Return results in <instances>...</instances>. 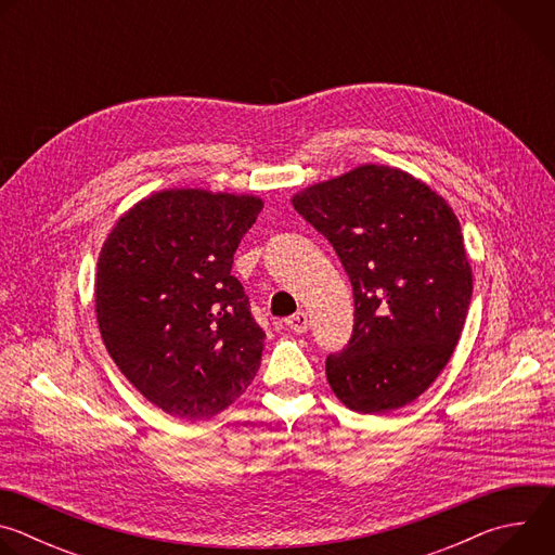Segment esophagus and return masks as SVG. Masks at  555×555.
I'll list each match as a JSON object with an SVG mask.
<instances>
[{
	"instance_id": "34e87169",
	"label": "esophagus",
	"mask_w": 555,
	"mask_h": 555,
	"mask_svg": "<svg viewBox=\"0 0 555 555\" xmlns=\"http://www.w3.org/2000/svg\"><path fill=\"white\" fill-rule=\"evenodd\" d=\"M285 327H287L289 332H294V334H305L307 327H309L307 313H305V311H296L294 315H289V319L285 321Z\"/></svg>"
}]
</instances>
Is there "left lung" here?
<instances>
[{"mask_svg":"<svg viewBox=\"0 0 555 555\" xmlns=\"http://www.w3.org/2000/svg\"><path fill=\"white\" fill-rule=\"evenodd\" d=\"M292 206L336 248L353 287V336L327 358L351 411H398L439 377L461 338L472 266L450 204L420 178L360 165L315 182Z\"/></svg>","mask_w":555,"mask_h":555,"instance_id":"obj_1","label":"left lung"}]
</instances>
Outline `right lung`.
<instances>
[{
	"label": "right lung",
	"mask_w": 555,
	"mask_h": 555,
	"mask_svg": "<svg viewBox=\"0 0 555 555\" xmlns=\"http://www.w3.org/2000/svg\"><path fill=\"white\" fill-rule=\"evenodd\" d=\"M259 195L165 189L122 212L99 255L101 338L144 398L180 420H210L253 384L266 332L230 274Z\"/></svg>",
	"instance_id": "obj_1"
}]
</instances>
